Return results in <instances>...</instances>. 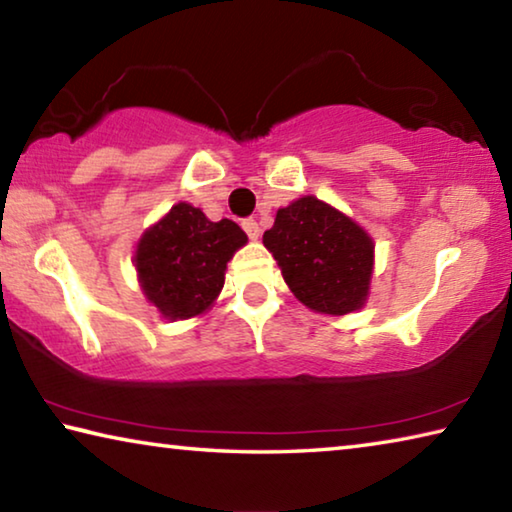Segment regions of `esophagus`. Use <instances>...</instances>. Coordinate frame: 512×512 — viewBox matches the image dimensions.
Here are the masks:
<instances>
[{
  "label": "esophagus",
  "mask_w": 512,
  "mask_h": 512,
  "mask_svg": "<svg viewBox=\"0 0 512 512\" xmlns=\"http://www.w3.org/2000/svg\"><path fill=\"white\" fill-rule=\"evenodd\" d=\"M241 228L246 230V235L250 239H257L259 237V223L255 219H244V221H241Z\"/></svg>",
  "instance_id": "1"
}]
</instances>
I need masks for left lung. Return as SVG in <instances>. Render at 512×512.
<instances>
[{
    "label": "left lung",
    "instance_id": "obj_1",
    "mask_svg": "<svg viewBox=\"0 0 512 512\" xmlns=\"http://www.w3.org/2000/svg\"><path fill=\"white\" fill-rule=\"evenodd\" d=\"M264 246L293 296L309 309L343 316L366 302L375 244L350 216L316 196L277 210L273 228L264 232Z\"/></svg>",
    "mask_w": 512,
    "mask_h": 512
}]
</instances>
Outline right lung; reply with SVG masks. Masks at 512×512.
Masks as SVG:
<instances>
[{
	"label": "right lung",
	"instance_id": "add662e5",
	"mask_svg": "<svg viewBox=\"0 0 512 512\" xmlns=\"http://www.w3.org/2000/svg\"><path fill=\"white\" fill-rule=\"evenodd\" d=\"M246 241L235 221L214 223L194 205H173L135 250L146 300L169 320L203 314L223 289L225 266Z\"/></svg>",
	"mask_w": 512,
	"mask_h": 512
}]
</instances>
